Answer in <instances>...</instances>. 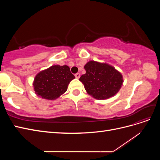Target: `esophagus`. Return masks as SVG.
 Returning a JSON list of instances; mask_svg holds the SVG:
<instances>
[{
	"label": "esophagus",
	"instance_id": "34e87169",
	"mask_svg": "<svg viewBox=\"0 0 160 160\" xmlns=\"http://www.w3.org/2000/svg\"><path fill=\"white\" fill-rule=\"evenodd\" d=\"M75 77H76L77 79H79V77H80V74L79 73V72H77V73H76V74H75Z\"/></svg>",
	"mask_w": 160,
	"mask_h": 160
}]
</instances>
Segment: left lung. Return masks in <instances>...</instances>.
Returning <instances> with one entry per match:
<instances>
[{"label":"left lung","instance_id":"8db88e82","mask_svg":"<svg viewBox=\"0 0 160 160\" xmlns=\"http://www.w3.org/2000/svg\"><path fill=\"white\" fill-rule=\"evenodd\" d=\"M84 68L86 73L79 80L89 95L101 100L109 99L119 91L123 84V77L113 67L107 63L90 61Z\"/></svg>","mask_w":160,"mask_h":160}]
</instances>
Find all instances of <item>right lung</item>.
<instances>
[{
	"label": "right lung",
	"instance_id": "1",
	"mask_svg": "<svg viewBox=\"0 0 160 160\" xmlns=\"http://www.w3.org/2000/svg\"><path fill=\"white\" fill-rule=\"evenodd\" d=\"M73 79L75 76L67 65H53L36 75L33 82L34 90L42 99L54 100L65 93Z\"/></svg>",
	"mask_w": 160,
	"mask_h": 160
}]
</instances>
